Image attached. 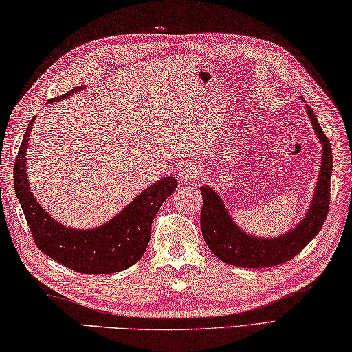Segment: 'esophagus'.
<instances>
[{
    "mask_svg": "<svg viewBox=\"0 0 352 352\" xmlns=\"http://www.w3.org/2000/svg\"><path fill=\"white\" fill-rule=\"evenodd\" d=\"M179 175H181V177L182 179H186V181H188V179H193V177H198L199 176V171H198V168L195 165H184L182 168L179 170Z\"/></svg>",
    "mask_w": 352,
    "mask_h": 352,
    "instance_id": "34e87169",
    "label": "esophagus"
}]
</instances>
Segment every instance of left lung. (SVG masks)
<instances>
[{
    "instance_id": "obj_1",
    "label": "left lung",
    "mask_w": 352,
    "mask_h": 352,
    "mask_svg": "<svg viewBox=\"0 0 352 352\" xmlns=\"http://www.w3.org/2000/svg\"><path fill=\"white\" fill-rule=\"evenodd\" d=\"M306 111L322 151L312 203L298 226H293L289 232L279 237H254L241 230L232 221L223 199L218 197L214 188L209 186L201 187V195H203L201 230L209 250L221 262L241 268H265L289 262L306 248L324 224L331 199L332 148L314 111L307 104Z\"/></svg>"
}]
</instances>
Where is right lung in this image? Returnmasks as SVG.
Masks as SVG:
<instances>
[{
    "label": "right lung",
    "instance_id": "add662e5",
    "mask_svg": "<svg viewBox=\"0 0 352 352\" xmlns=\"http://www.w3.org/2000/svg\"><path fill=\"white\" fill-rule=\"evenodd\" d=\"M85 85L54 98L50 102L65 100ZM34 117L23 135L19 155L14 164V187L23 214L30 224L34 241L38 250L56 262L74 272L85 274H109L123 272L142 258L151 239V224L160 206L175 192L177 181L175 176H165L137 195L135 199L115 215L112 220L94 229H74L54 220L37 203L31 192L26 170V149L30 145Z\"/></svg>",
    "mask_w": 352,
    "mask_h": 352
}]
</instances>
